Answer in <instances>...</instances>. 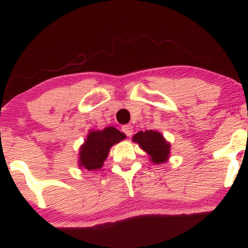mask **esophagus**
I'll return each instance as SVG.
<instances>
[{
    "instance_id": "obj_1",
    "label": "esophagus",
    "mask_w": 248,
    "mask_h": 248,
    "mask_svg": "<svg viewBox=\"0 0 248 248\" xmlns=\"http://www.w3.org/2000/svg\"><path fill=\"white\" fill-rule=\"evenodd\" d=\"M122 132L130 138L133 135V126L132 124H124V126H122Z\"/></svg>"
}]
</instances>
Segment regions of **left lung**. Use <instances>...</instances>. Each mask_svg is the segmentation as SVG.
Returning <instances> with one entry per match:
<instances>
[{
	"label": "left lung",
	"instance_id": "obj_1",
	"mask_svg": "<svg viewBox=\"0 0 248 248\" xmlns=\"http://www.w3.org/2000/svg\"><path fill=\"white\" fill-rule=\"evenodd\" d=\"M133 141L139 143V146L150 156V162L153 163H164L169 158L170 143L161 133L155 130H141L133 136Z\"/></svg>",
	"mask_w": 248,
	"mask_h": 248
}]
</instances>
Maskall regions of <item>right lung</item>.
Listing matches in <instances>:
<instances>
[{
	"label": "right lung",
	"instance_id": "1",
	"mask_svg": "<svg viewBox=\"0 0 248 248\" xmlns=\"http://www.w3.org/2000/svg\"><path fill=\"white\" fill-rule=\"evenodd\" d=\"M126 139V135L114 127L102 130H91L86 141L79 152V167L84 169L98 170L107 158L110 147Z\"/></svg>",
	"mask_w": 248,
	"mask_h": 248
}]
</instances>
